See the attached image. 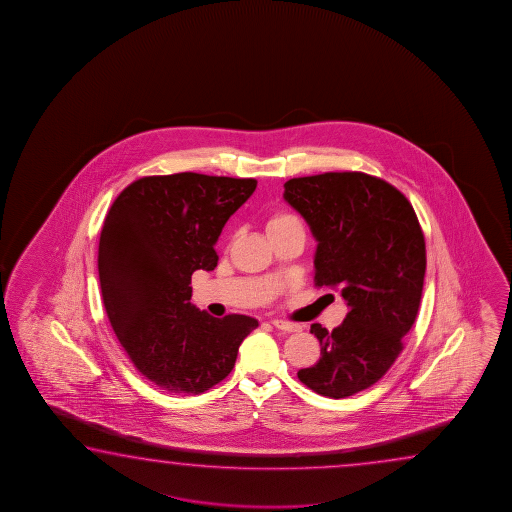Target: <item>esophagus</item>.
<instances>
[{"label": "esophagus", "instance_id": "esophagus-1", "mask_svg": "<svg viewBox=\"0 0 512 512\" xmlns=\"http://www.w3.org/2000/svg\"><path fill=\"white\" fill-rule=\"evenodd\" d=\"M270 324H272L276 330L286 331V333H294V331L303 330L299 324H294V322L279 321V319L270 322Z\"/></svg>", "mask_w": 512, "mask_h": 512}]
</instances>
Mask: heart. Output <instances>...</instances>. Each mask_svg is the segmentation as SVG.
Returning <instances> with one entry per match:
<instances>
[{
	"label": "heart",
	"mask_w": 512,
	"mask_h": 512,
	"mask_svg": "<svg viewBox=\"0 0 512 512\" xmlns=\"http://www.w3.org/2000/svg\"><path fill=\"white\" fill-rule=\"evenodd\" d=\"M283 229H303V224L299 218L290 213H276L274 217H270L269 224H267L269 233L283 231Z\"/></svg>",
	"instance_id": "1"
}]
</instances>
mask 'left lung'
<instances>
[{"label": "left lung", "mask_w": 512, "mask_h": 512, "mask_svg": "<svg viewBox=\"0 0 512 512\" xmlns=\"http://www.w3.org/2000/svg\"><path fill=\"white\" fill-rule=\"evenodd\" d=\"M283 199L317 242L313 283L340 292L349 308L333 331L312 324L321 358L297 376L322 396H353L389 371L416 321L425 236L403 193L360 172L290 179Z\"/></svg>", "instance_id": "obj_1"}]
</instances>
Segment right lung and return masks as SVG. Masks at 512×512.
Masks as SVG:
<instances>
[{"label": "right lung", "mask_w": 512, "mask_h": 512, "mask_svg": "<svg viewBox=\"0 0 512 512\" xmlns=\"http://www.w3.org/2000/svg\"><path fill=\"white\" fill-rule=\"evenodd\" d=\"M254 179L184 174L134 181L105 217L98 276L105 312L139 373L175 394H200L233 371L258 321L217 319L191 299V274L213 270L227 220Z\"/></svg>", "instance_id": "right-lung-1"}]
</instances>
